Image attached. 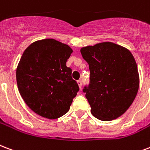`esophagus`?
<instances>
[{"label": "esophagus", "mask_w": 150, "mask_h": 150, "mask_svg": "<svg viewBox=\"0 0 150 150\" xmlns=\"http://www.w3.org/2000/svg\"><path fill=\"white\" fill-rule=\"evenodd\" d=\"M78 85H79V86L80 89L82 88V85H83V83H82V81H81V80H79V81H78Z\"/></svg>", "instance_id": "obj_1"}]
</instances>
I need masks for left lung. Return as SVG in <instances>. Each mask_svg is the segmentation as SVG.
Listing matches in <instances>:
<instances>
[{"label":"left lung","instance_id":"1","mask_svg":"<svg viewBox=\"0 0 150 150\" xmlns=\"http://www.w3.org/2000/svg\"><path fill=\"white\" fill-rule=\"evenodd\" d=\"M90 68V83L83 93L96 118L109 121L123 115L133 103L139 86L138 67L128 50L112 42L81 49Z\"/></svg>","mask_w":150,"mask_h":150}]
</instances>
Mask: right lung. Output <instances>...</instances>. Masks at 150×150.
<instances>
[{
    "instance_id": "add662e5",
    "label": "right lung",
    "mask_w": 150,
    "mask_h": 150,
    "mask_svg": "<svg viewBox=\"0 0 150 150\" xmlns=\"http://www.w3.org/2000/svg\"><path fill=\"white\" fill-rule=\"evenodd\" d=\"M72 50L54 39L32 43L16 69L19 93L33 112L54 120L69 111L79 87L66 66Z\"/></svg>"
}]
</instances>
